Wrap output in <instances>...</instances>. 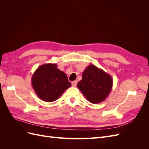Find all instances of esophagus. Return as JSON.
Returning a JSON list of instances; mask_svg holds the SVG:
<instances>
[{"label":"esophagus","instance_id":"34e87169","mask_svg":"<svg viewBox=\"0 0 149 149\" xmlns=\"http://www.w3.org/2000/svg\"><path fill=\"white\" fill-rule=\"evenodd\" d=\"M71 84H72V86H73V87H76V84H77V81L75 80V81H72Z\"/></svg>","mask_w":149,"mask_h":149}]
</instances>
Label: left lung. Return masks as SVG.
Returning a JSON list of instances; mask_svg holds the SVG:
<instances>
[{
    "label": "left lung",
    "mask_w": 149,
    "mask_h": 149,
    "mask_svg": "<svg viewBox=\"0 0 149 149\" xmlns=\"http://www.w3.org/2000/svg\"><path fill=\"white\" fill-rule=\"evenodd\" d=\"M111 76L102 69L93 65L86 67L82 79L77 86L90 102L98 104L104 101L112 88Z\"/></svg>",
    "instance_id": "left-lung-1"
}]
</instances>
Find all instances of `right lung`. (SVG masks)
<instances>
[{
    "label": "right lung",
    "instance_id": "add662e5",
    "mask_svg": "<svg viewBox=\"0 0 149 149\" xmlns=\"http://www.w3.org/2000/svg\"><path fill=\"white\" fill-rule=\"evenodd\" d=\"M31 84L40 100L49 102L58 100L71 86L67 75L55 63L40 66L31 76Z\"/></svg>",
    "mask_w": 149,
    "mask_h": 149
}]
</instances>
